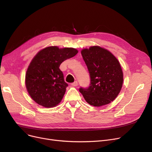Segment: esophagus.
<instances>
[{
    "label": "esophagus",
    "instance_id": "obj_1",
    "mask_svg": "<svg viewBox=\"0 0 152 152\" xmlns=\"http://www.w3.org/2000/svg\"><path fill=\"white\" fill-rule=\"evenodd\" d=\"M78 85V83L76 81H75L74 83H71V86H75V87H76V86H77Z\"/></svg>",
    "mask_w": 152,
    "mask_h": 152
}]
</instances>
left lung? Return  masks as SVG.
Here are the masks:
<instances>
[{
	"label": "left lung",
	"instance_id": "obj_1",
	"mask_svg": "<svg viewBox=\"0 0 152 152\" xmlns=\"http://www.w3.org/2000/svg\"><path fill=\"white\" fill-rule=\"evenodd\" d=\"M91 78L88 88L80 89L89 104L100 107L113 101L119 94L124 81L119 61L107 50L99 46L81 50Z\"/></svg>",
	"mask_w": 152,
	"mask_h": 152
}]
</instances>
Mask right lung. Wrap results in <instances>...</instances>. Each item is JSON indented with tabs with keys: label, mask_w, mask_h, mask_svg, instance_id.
I'll use <instances>...</instances> for the list:
<instances>
[{
	"label": "right lung",
	"mask_w": 152,
	"mask_h": 152,
	"mask_svg": "<svg viewBox=\"0 0 152 152\" xmlns=\"http://www.w3.org/2000/svg\"><path fill=\"white\" fill-rule=\"evenodd\" d=\"M78 51L73 48H45L32 59L25 75V86L29 95L43 107H55L60 103L68 86L64 80L60 64L75 56Z\"/></svg>",
	"instance_id": "add662e5"
}]
</instances>
